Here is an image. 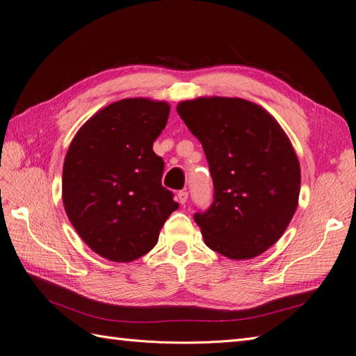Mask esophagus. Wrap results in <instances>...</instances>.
Returning a JSON list of instances; mask_svg holds the SVG:
<instances>
[{
    "label": "esophagus",
    "mask_w": 356,
    "mask_h": 356,
    "mask_svg": "<svg viewBox=\"0 0 356 356\" xmlns=\"http://www.w3.org/2000/svg\"><path fill=\"white\" fill-rule=\"evenodd\" d=\"M177 197H178V200H179V204L184 205L186 202H187V199H188V191H186V190H181V191H178Z\"/></svg>",
    "instance_id": "obj_1"
}]
</instances>
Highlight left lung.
<instances>
[{
  "label": "left lung",
  "instance_id": "1",
  "mask_svg": "<svg viewBox=\"0 0 356 356\" xmlns=\"http://www.w3.org/2000/svg\"><path fill=\"white\" fill-rule=\"evenodd\" d=\"M177 112L202 143L213 177V204L195 214L205 244L235 261L266 252L298 207L301 170L289 138L244 99L199 97Z\"/></svg>",
  "mask_w": 356,
  "mask_h": 356
}]
</instances>
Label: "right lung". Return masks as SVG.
Returning <instances> with one entry per match:
<instances>
[{"instance_id": "1", "label": "right lung", "mask_w": 356, "mask_h": 356, "mask_svg": "<svg viewBox=\"0 0 356 356\" xmlns=\"http://www.w3.org/2000/svg\"><path fill=\"white\" fill-rule=\"evenodd\" d=\"M169 111L166 102H115L83 124L67 151V217L85 244L108 261L147 254L178 209L174 193L161 186L165 161L152 151Z\"/></svg>"}]
</instances>
